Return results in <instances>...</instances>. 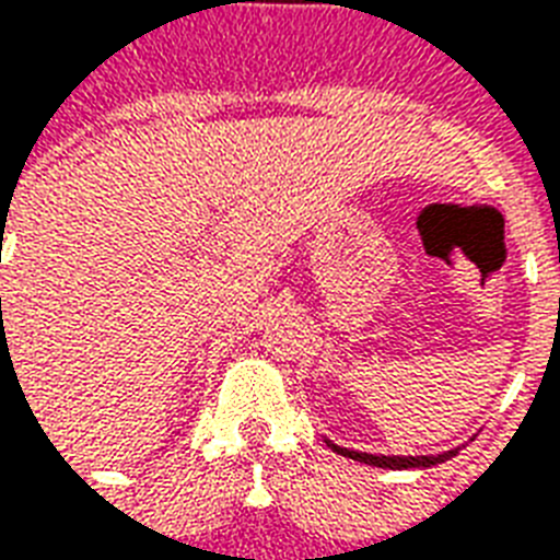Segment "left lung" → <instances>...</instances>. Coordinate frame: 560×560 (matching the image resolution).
<instances>
[{"label":"left lung","mask_w":560,"mask_h":560,"mask_svg":"<svg viewBox=\"0 0 560 560\" xmlns=\"http://www.w3.org/2000/svg\"><path fill=\"white\" fill-rule=\"evenodd\" d=\"M337 455L343 458L361 460V464H370V467H382V469H413V467H434V464H443L450 460L452 455H458V450L441 452V455H370V452H355V450H343L337 443L326 441Z\"/></svg>","instance_id":"obj_1"}]
</instances>
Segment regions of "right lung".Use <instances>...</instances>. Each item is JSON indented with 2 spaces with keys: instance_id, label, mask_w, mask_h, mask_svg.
Listing matches in <instances>:
<instances>
[{
  "instance_id": "obj_1",
  "label": "right lung",
  "mask_w": 560,
  "mask_h": 560,
  "mask_svg": "<svg viewBox=\"0 0 560 560\" xmlns=\"http://www.w3.org/2000/svg\"><path fill=\"white\" fill-rule=\"evenodd\" d=\"M0 302H2V299H0Z\"/></svg>"
}]
</instances>
